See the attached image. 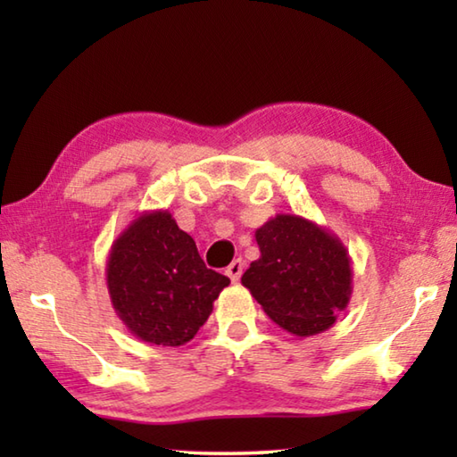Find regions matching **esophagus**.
Instances as JSON below:
<instances>
[{"label": "esophagus", "instance_id": "1", "mask_svg": "<svg viewBox=\"0 0 457 457\" xmlns=\"http://www.w3.org/2000/svg\"><path fill=\"white\" fill-rule=\"evenodd\" d=\"M242 272H244V262L239 258L231 262V264L226 268V274L229 276L231 282H237L239 276H242Z\"/></svg>", "mask_w": 457, "mask_h": 457}]
</instances>
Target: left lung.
<instances>
[{
  "label": "left lung",
  "mask_w": 457,
  "mask_h": 457,
  "mask_svg": "<svg viewBox=\"0 0 457 457\" xmlns=\"http://www.w3.org/2000/svg\"><path fill=\"white\" fill-rule=\"evenodd\" d=\"M260 258L242 284L294 337L328 330L353 294L351 256L338 236L303 215L278 213L256 229Z\"/></svg>",
  "instance_id": "1"
}]
</instances>
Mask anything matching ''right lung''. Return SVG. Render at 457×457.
Segmentation results:
<instances>
[{"instance_id": "add662e5", "label": "right lung", "mask_w": 457, "mask_h": 457, "mask_svg": "<svg viewBox=\"0 0 457 457\" xmlns=\"http://www.w3.org/2000/svg\"><path fill=\"white\" fill-rule=\"evenodd\" d=\"M229 278L205 268L197 245L167 210L143 212L108 252L106 288L133 337L181 346L197 335Z\"/></svg>"}]
</instances>
